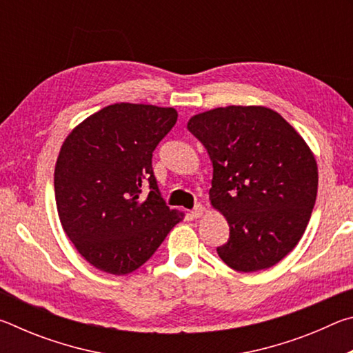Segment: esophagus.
<instances>
[{"label": "esophagus", "mask_w": 353, "mask_h": 353, "mask_svg": "<svg viewBox=\"0 0 353 353\" xmlns=\"http://www.w3.org/2000/svg\"><path fill=\"white\" fill-rule=\"evenodd\" d=\"M204 212H205V208L202 207L201 204H198V205H196V207L193 208V210H191V216L198 219V218H201V216H202V214H204Z\"/></svg>", "instance_id": "1"}]
</instances>
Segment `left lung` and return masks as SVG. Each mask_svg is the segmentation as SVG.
<instances>
[{
	"label": "left lung",
	"mask_w": 353,
	"mask_h": 353,
	"mask_svg": "<svg viewBox=\"0 0 353 353\" xmlns=\"http://www.w3.org/2000/svg\"><path fill=\"white\" fill-rule=\"evenodd\" d=\"M187 128L213 163L210 204L230 238L218 248L240 272L268 270L305 232L318 194V163L302 135L276 110L227 105L198 113Z\"/></svg>",
	"instance_id": "obj_1"
}]
</instances>
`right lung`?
Here are the masks:
<instances>
[{"mask_svg": "<svg viewBox=\"0 0 353 353\" xmlns=\"http://www.w3.org/2000/svg\"><path fill=\"white\" fill-rule=\"evenodd\" d=\"M177 121L172 107L118 103L71 130L54 170L59 219L97 270L126 276L151 259L185 213L159 193L152 152ZM150 183L148 196L141 183Z\"/></svg>", "mask_w": 353, "mask_h": 353, "instance_id": "add662e5", "label": "right lung"}]
</instances>
